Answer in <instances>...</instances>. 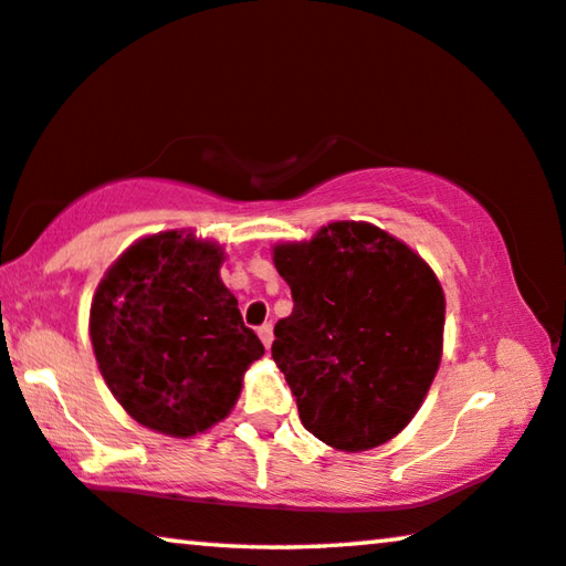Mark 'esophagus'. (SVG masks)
<instances>
[{
    "label": "esophagus",
    "instance_id": "34e87169",
    "mask_svg": "<svg viewBox=\"0 0 566 566\" xmlns=\"http://www.w3.org/2000/svg\"><path fill=\"white\" fill-rule=\"evenodd\" d=\"M256 335H259V339H262V343H264V347H272V339H274L272 322H264V325L256 329Z\"/></svg>",
    "mask_w": 566,
    "mask_h": 566
}]
</instances>
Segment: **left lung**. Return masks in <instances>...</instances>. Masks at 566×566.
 Instances as JSON below:
<instances>
[{
  "label": "left lung",
  "instance_id": "8db88e82",
  "mask_svg": "<svg viewBox=\"0 0 566 566\" xmlns=\"http://www.w3.org/2000/svg\"><path fill=\"white\" fill-rule=\"evenodd\" d=\"M292 290L272 357L302 426L339 451H367L416 416L436 378L446 300L433 269L373 223L335 221L274 249Z\"/></svg>",
  "mask_w": 566,
  "mask_h": 566
}]
</instances>
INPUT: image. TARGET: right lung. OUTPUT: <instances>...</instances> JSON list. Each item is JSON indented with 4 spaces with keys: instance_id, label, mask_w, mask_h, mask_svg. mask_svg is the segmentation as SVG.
Here are the masks:
<instances>
[{
    "instance_id": "add662e5",
    "label": "right lung",
    "mask_w": 566,
    "mask_h": 566,
    "mask_svg": "<svg viewBox=\"0 0 566 566\" xmlns=\"http://www.w3.org/2000/svg\"><path fill=\"white\" fill-rule=\"evenodd\" d=\"M223 251L181 231L140 239L107 269L90 307L101 373L128 416L193 436L229 416L264 355L219 276Z\"/></svg>"
}]
</instances>
